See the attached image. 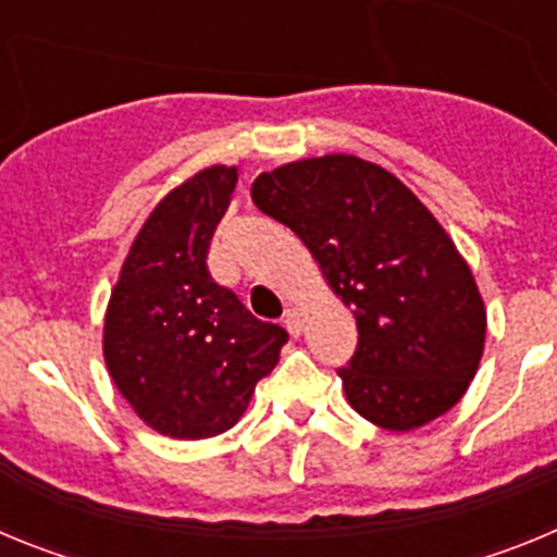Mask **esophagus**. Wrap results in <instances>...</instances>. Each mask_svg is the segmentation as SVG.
Segmentation results:
<instances>
[{
	"instance_id": "1",
	"label": "esophagus",
	"mask_w": 557,
	"mask_h": 557,
	"mask_svg": "<svg viewBox=\"0 0 557 557\" xmlns=\"http://www.w3.org/2000/svg\"><path fill=\"white\" fill-rule=\"evenodd\" d=\"M284 326H287V332L293 334V337H301L304 332V312L298 307H289L287 312H284Z\"/></svg>"
}]
</instances>
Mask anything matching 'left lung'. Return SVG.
Masks as SVG:
<instances>
[{"mask_svg":"<svg viewBox=\"0 0 557 557\" xmlns=\"http://www.w3.org/2000/svg\"><path fill=\"white\" fill-rule=\"evenodd\" d=\"M250 198L298 234L357 321L339 368L348 405L387 432L462 398L485 348V304L446 228L393 172L346 152L262 172Z\"/></svg>","mask_w":557,"mask_h":557,"instance_id":"1","label":"left lung"}]
</instances>
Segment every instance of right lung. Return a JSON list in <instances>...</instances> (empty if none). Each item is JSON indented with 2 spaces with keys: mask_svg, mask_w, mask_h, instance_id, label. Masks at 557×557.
I'll return each instance as SVG.
<instances>
[{
  "mask_svg": "<svg viewBox=\"0 0 557 557\" xmlns=\"http://www.w3.org/2000/svg\"><path fill=\"white\" fill-rule=\"evenodd\" d=\"M236 178V166L214 164L166 191L108 298L102 357L113 385L150 430L175 441L231 430L287 343L206 264Z\"/></svg>",
  "mask_w": 557,
  "mask_h": 557,
  "instance_id": "obj_1",
  "label": "right lung"
}]
</instances>
